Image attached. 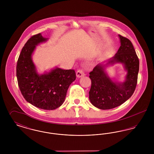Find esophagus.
Masks as SVG:
<instances>
[{"label": "esophagus", "instance_id": "34e87169", "mask_svg": "<svg viewBox=\"0 0 154 154\" xmlns=\"http://www.w3.org/2000/svg\"><path fill=\"white\" fill-rule=\"evenodd\" d=\"M76 75L78 78H80L81 77L84 76V72L82 70L80 69V70H78L76 72Z\"/></svg>", "mask_w": 154, "mask_h": 154}]
</instances>
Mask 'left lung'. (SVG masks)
<instances>
[{"mask_svg":"<svg viewBox=\"0 0 154 154\" xmlns=\"http://www.w3.org/2000/svg\"><path fill=\"white\" fill-rule=\"evenodd\" d=\"M121 46L114 57L106 65L98 64L89 73L91 87L89 92L91 103L102 110H109L121 105L129 99L134 92L137 82L139 60L132 42L127 38L118 35ZM121 63L127 71L123 83L114 82L105 72L104 66Z\"/></svg>","mask_w":154,"mask_h":154,"instance_id":"obj_1","label":"left lung"}]
</instances>
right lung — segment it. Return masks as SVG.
<instances>
[{"label":"right lung","mask_w":154,"mask_h":154,"mask_svg":"<svg viewBox=\"0 0 154 154\" xmlns=\"http://www.w3.org/2000/svg\"><path fill=\"white\" fill-rule=\"evenodd\" d=\"M47 39L41 33L31 37L22 48L16 69L18 84L25 99L39 109L52 110L63 103L67 91L76 75L73 69L58 67L43 74L37 73L32 55L36 46Z\"/></svg>","instance_id":"add662e5"}]
</instances>
